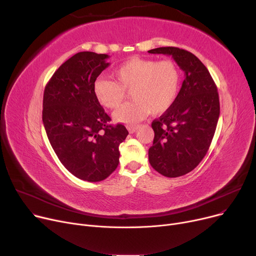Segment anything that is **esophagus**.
<instances>
[{
    "label": "esophagus",
    "instance_id": "esophagus-1",
    "mask_svg": "<svg viewBox=\"0 0 256 256\" xmlns=\"http://www.w3.org/2000/svg\"><path fill=\"white\" fill-rule=\"evenodd\" d=\"M138 128H139V126H128V132H130V134L135 132Z\"/></svg>",
    "mask_w": 256,
    "mask_h": 256
}]
</instances>
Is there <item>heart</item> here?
<instances>
[{
  "label": "heart",
  "mask_w": 256,
  "mask_h": 256,
  "mask_svg": "<svg viewBox=\"0 0 256 256\" xmlns=\"http://www.w3.org/2000/svg\"><path fill=\"white\" fill-rule=\"evenodd\" d=\"M114 80L98 78L93 86L94 96L106 108L116 109L126 91L132 100L114 112L116 121L135 124L152 113L166 112L176 102L180 87V72L171 60L132 58L114 70Z\"/></svg>",
  "instance_id": "obj_1"
}]
</instances>
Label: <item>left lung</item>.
Returning a JSON list of instances; mask_svg holds the SVG:
<instances>
[{"instance_id":"left-lung-1","label":"left lung","mask_w":256,"mask_h":256,"mask_svg":"<svg viewBox=\"0 0 256 256\" xmlns=\"http://www.w3.org/2000/svg\"><path fill=\"white\" fill-rule=\"evenodd\" d=\"M148 52L172 56L186 76L176 102L152 121L154 139L148 150L156 171L178 178L196 168L210 148L220 115L219 94L208 68L192 52L174 46Z\"/></svg>"}]
</instances>
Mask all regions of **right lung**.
Segmentation results:
<instances>
[{
  "label": "right lung",
  "instance_id": "obj_1",
  "mask_svg": "<svg viewBox=\"0 0 256 256\" xmlns=\"http://www.w3.org/2000/svg\"><path fill=\"white\" fill-rule=\"evenodd\" d=\"M106 54L80 52L52 74L44 93L42 121L60 162L80 180H106L119 163V145L128 132L110 124L94 96L96 78L110 63Z\"/></svg>",
  "mask_w": 256,
  "mask_h": 256
}]
</instances>
